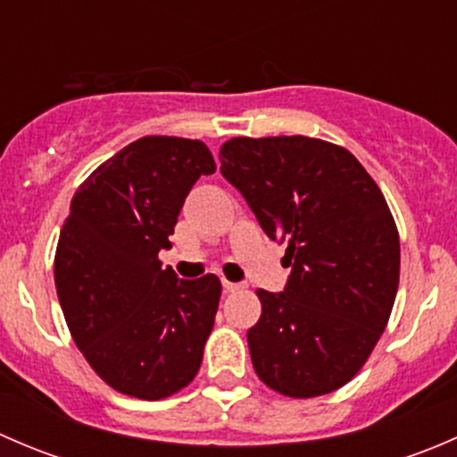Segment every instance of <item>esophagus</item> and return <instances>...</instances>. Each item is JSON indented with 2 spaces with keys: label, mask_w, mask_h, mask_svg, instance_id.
Instances as JSON below:
<instances>
[{
  "label": "esophagus",
  "mask_w": 457,
  "mask_h": 457,
  "mask_svg": "<svg viewBox=\"0 0 457 457\" xmlns=\"http://www.w3.org/2000/svg\"><path fill=\"white\" fill-rule=\"evenodd\" d=\"M223 287L228 289V292H241V289H245V285H243V283H232V280L223 278Z\"/></svg>",
  "instance_id": "obj_1"
}]
</instances>
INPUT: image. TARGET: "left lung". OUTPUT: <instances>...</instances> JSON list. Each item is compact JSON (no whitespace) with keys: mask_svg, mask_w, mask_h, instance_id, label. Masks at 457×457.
Returning <instances> with one entry per match:
<instances>
[{"mask_svg":"<svg viewBox=\"0 0 457 457\" xmlns=\"http://www.w3.org/2000/svg\"><path fill=\"white\" fill-rule=\"evenodd\" d=\"M219 159L292 265L285 292H256V376L289 398L340 389L371 356L398 292V228L380 187L343 145L303 135L234 137Z\"/></svg>","mask_w":457,"mask_h":457,"instance_id":"1","label":"left lung"}]
</instances>
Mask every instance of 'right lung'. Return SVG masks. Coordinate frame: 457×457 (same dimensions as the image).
I'll list each match as a JSON object with an SVG mask.
<instances>
[{
    "label": "right lung",
    "mask_w": 457,
    "mask_h": 457,
    "mask_svg": "<svg viewBox=\"0 0 457 457\" xmlns=\"http://www.w3.org/2000/svg\"><path fill=\"white\" fill-rule=\"evenodd\" d=\"M212 172L203 141L141 137L72 196L54 254L57 296L87 365L119 394L170 398L199 373L220 280L177 278L159 252L187 192Z\"/></svg>",
    "instance_id": "1"
}]
</instances>
